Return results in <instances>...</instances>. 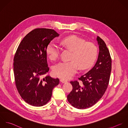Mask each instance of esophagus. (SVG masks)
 Listing matches in <instances>:
<instances>
[{"mask_svg":"<svg viewBox=\"0 0 128 128\" xmlns=\"http://www.w3.org/2000/svg\"><path fill=\"white\" fill-rule=\"evenodd\" d=\"M60 81L61 82H62V83H66V82H67V80H65L63 79H61L60 80Z\"/></svg>","mask_w":128,"mask_h":128,"instance_id":"esophagus-1","label":"esophagus"}]
</instances>
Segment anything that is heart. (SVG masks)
Wrapping results in <instances>:
<instances>
[{"label":"heart","mask_w":128,"mask_h":128,"mask_svg":"<svg viewBox=\"0 0 128 128\" xmlns=\"http://www.w3.org/2000/svg\"><path fill=\"white\" fill-rule=\"evenodd\" d=\"M61 44L72 51V61L60 62L53 68L54 74L60 78L67 79L73 76L77 72L78 66L81 70L90 67L95 62L98 53L96 46L91 42L86 41L75 35L63 38ZM46 53L52 60H56L59 56L60 48L54 42H50L46 49Z\"/></svg>","instance_id":"1"}]
</instances>
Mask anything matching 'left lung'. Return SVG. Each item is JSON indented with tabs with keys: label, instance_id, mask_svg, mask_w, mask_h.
Listing matches in <instances>:
<instances>
[{
	"label": "left lung",
	"instance_id": "1",
	"mask_svg": "<svg viewBox=\"0 0 128 128\" xmlns=\"http://www.w3.org/2000/svg\"><path fill=\"white\" fill-rule=\"evenodd\" d=\"M97 41L99 48L97 61L87 73L79 78L80 82L71 81L73 89L67 100L79 109L90 108L103 96L109 84L112 69V60L105 42L99 36Z\"/></svg>",
	"mask_w": 128,
	"mask_h": 128
}]
</instances>
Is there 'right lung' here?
Masks as SVG:
<instances>
[{"mask_svg":"<svg viewBox=\"0 0 128 128\" xmlns=\"http://www.w3.org/2000/svg\"><path fill=\"white\" fill-rule=\"evenodd\" d=\"M59 34L55 30L36 28L21 41L14 57L13 71L17 89L22 98L30 105L40 107L50 100L58 78L47 75L46 47Z\"/></svg>","mask_w":128,"mask_h":128,"instance_id":"add662e5","label":"right lung"}]
</instances>
